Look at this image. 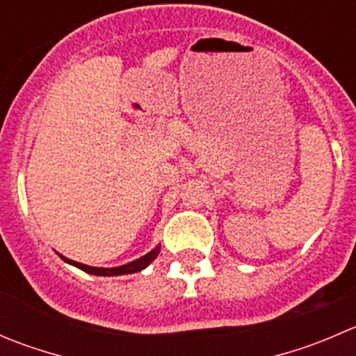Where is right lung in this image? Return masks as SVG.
I'll use <instances>...</instances> for the list:
<instances>
[{"mask_svg": "<svg viewBox=\"0 0 356 356\" xmlns=\"http://www.w3.org/2000/svg\"><path fill=\"white\" fill-rule=\"evenodd\" d=\"M158 254H160V245H156L153 250L147 252V254L143 255V257L136 259V261H132V262H127V264H123V266H116V268H95V266H86V264H81V262L71 261V259L64 257L62 254H58V255H60L62 261L67 262V264H71V266H76L78 270L85 271V273L97 275V277H120V275H130V273H137V271L146 270L147 266H149L151 262L158 257Z\"/></svg>", "mask_w": 356, "mask_h": 356, "instance_id": "1", "label": "right lung"}]
</instances>
